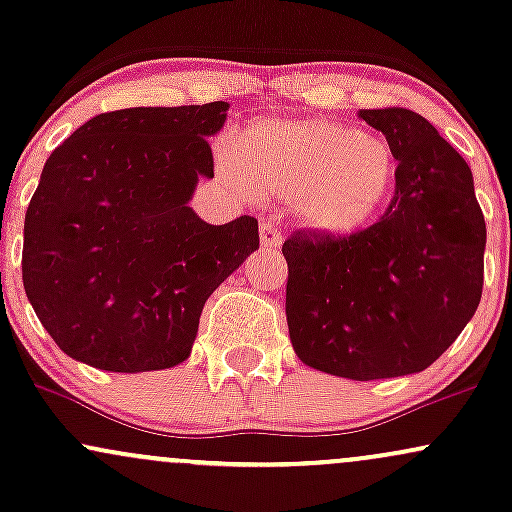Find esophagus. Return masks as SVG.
<instances>
[{
  "label": "esophagus",
  "instance_id": "obj_1",
  "mask_svg": "<svg viewBox=\"0 0 512 512\" xmlns=\"http://www.w3.org/2000/svg\"><path fill=\"white\" fill-rule=\"evenodd\" d=\"M260 240H262L264 250H276L281 245L279 228H276L272 221H262L260 223Z\"/></svg>",
  "mask_w": 512,
  "mask_h": 512
}]
</instances>
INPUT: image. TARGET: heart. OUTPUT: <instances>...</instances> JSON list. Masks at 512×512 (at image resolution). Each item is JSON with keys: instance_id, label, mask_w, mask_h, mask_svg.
I'll use <instances>...</instances> for the list:
<instances>
[{"instance_id": "obj_1", "label": "heart", "mask_w": 512, "mask_h": 512, "mask_svg": "<svg viewBox=\"0 0 512 512\" xmlns=\"http://www.w3.org/2000/svg\"><path fill=\"white\" fill-rule=\"evenodd\" d=\"M219 168L243 190L289 202L305 231L322 238H351L373 226L402 178L385 137L327 117L252 122L221 151Z\"/></svg>"}]
</instances>
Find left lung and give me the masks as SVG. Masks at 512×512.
<instances>
[{"mask_svg":"<svg viewBox=\"0 0 512 512\" xmlns=\"http://www.w3.org/2000/svg\"><path fill=\"white\" fill-rule=\"evenodd\" d=\"M402 166L383 219L284 243L286 322L305 366L349 380L421 373L477 313L486 223L467 161L407 108L358 110Z\"/></svg>","mask_w":512,"mask_h":512,"instance_id":"1","label":"left lung"}]
</instances>
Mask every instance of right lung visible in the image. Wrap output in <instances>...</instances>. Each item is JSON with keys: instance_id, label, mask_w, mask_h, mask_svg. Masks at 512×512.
I'll use <instances>...</instances> for the list:
<instances>
[{"instance_id": "1", "label": "right lung", "mask_w": 512, "mask_h": 512, "mask_svg": "<svg viewBox=\"0 0 512 512\" xmlns=\"http://www.w3.org/2000/svg\"><path fill=\"white\" fill-rule=\"evenodd\" d=\"M228 103L101 113L52 151L23 223V289L67 356L110 373L192 354L204 303L250 252L257 219L192 211L214 178Z\"/></svg>"}]
</instances>
